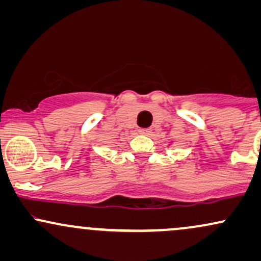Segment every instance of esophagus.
<instances>
[{"instance_id":"34e87169","label":"esophagus","mask_w":261,"mask_h":261,"mask_svg":"<svg viewBox=\"0 0 261 261\" xmlns=\"http://www.w3.org/2000/svg\"><path fill=\"white\" fill-rule=\"evenodd\" d=\"M139 133L141 135H145V136H149L152 134V128H140Z\"/></svg>"}]
</instances>
